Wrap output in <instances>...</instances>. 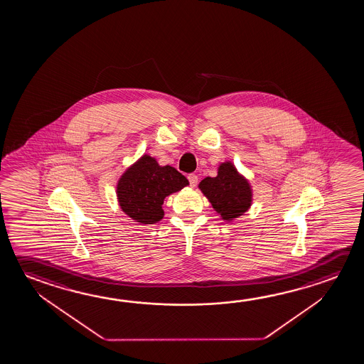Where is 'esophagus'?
I'll list each match as a JSON object with an SVG mask.
<instances>
[{
  "mask_svg": "<svg viewBox=\"0 0 364 364\" xmlns=\"http://www.w3.org/2000/svg\"><path fill=\"white\" fill-rule=\"evenodd\" d=\"M188 180H189L191 186H193V188L198 184V176L196 173H189V175H188Z\"/></svg>",
  "mask_w": 364,
  "mask_h": 364,
  "instance_id": "esophagus-1",
  "label": "esophagus"
}]
</instances>
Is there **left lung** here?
Returning <instances> with one entry per match:
<instances>
[{"instance_id": "1", "label": "left lung", "mask_w": 364, "mask_h": 364, "mask_svg": "<svg viewBox=\"0 0 364 364\" xmlns=\"http://www.w3.org/2000/svg\"><path fill=\"white\" fill-rule=\"evenodd\" d=\"M199 189L223 220H232L244 215L252 202L249 181L230 161L220 164L215 178L203 179Z\"/></svg>"}]
</instances>
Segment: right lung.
Listing matches in <instances>:
<instances>
[{"instance_id": "1", "label": "right lung", "mask_w": 364, "mask_h": 364, "mask_svg": "<svg viewBox=\"0 0 364 364\" xmlns=\"http://www.w3.org/2000/svg\"><path fill=\"white\" fill-rule=\"evenodd\" d=\"M186 185L189 181L175 167L160 166L156 159L144 155L120 176L117 197L125 215L152 225L164 217V199Z\"/></svg>"}]
</instances>
